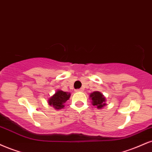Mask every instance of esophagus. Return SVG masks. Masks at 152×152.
<instances>
[{
    "label": "esophagus",
    "instance_id": "34e87169",
    "mask_svg": "<svg viewBox=\"0 0 152 152\" xmlns=\"http://www.w3.org/2000/svg\"><path fill=\"white\" fill-rule=\"evenodd\" d=\"M76 92H83V88H80V89H76Z\"/></svg>",
    "mask_w": 152,
    "mask_h": 152
}]
</instances>
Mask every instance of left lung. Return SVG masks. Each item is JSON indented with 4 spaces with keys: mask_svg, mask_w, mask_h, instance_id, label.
Returning <instances> with one entry per match:
<instances>
[{
    "mask_svg": "<svg viewBox=\"0 0 152 152\" xmlns=\"http://www.w3.org/2000/svg\"><path fill=\"white\" fill-rule=\"evenodd\" d=\"M90 98L92 100L93 105L96 106L97 108L101 109L106 105L105 98L99 91H95L91 94Z\"/></svg>",
    "mask_w": 152,
    "mask_h": 152,
    "instance_id": "left-lung-1",
    "label": "left lung"
}]
</instances>
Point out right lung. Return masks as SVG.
I'll return each instance as SVG.
<instances>
[{
    "instance_id": "add662e5",
    "label": "right lung",
    "mask_w": 152,
    "mask_h": 152,
    "mask_svg": "<svg viewBox=\"0 0 152 152\" xmlns=\"http://www.w3.org/2000/svg\"><path fill=\"white\" fill-rule=\"evenodd\" d=\"M70 96L71 94L69 93L58 90L55 94L49 98L48 103L49 105L53 106L56 110L61 109L64 107V103L69 99Z\"/></svg>"
}]
</instances>
